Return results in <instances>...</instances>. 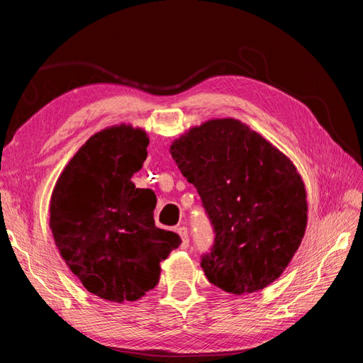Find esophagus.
<instances>
[{
	"instance_id": "34e87169",
	"label": "esophagus",
	"mask_w": 363,
	"mask_h": 363,
	"mask_svg": "<svg viewBox=\"0 0 363 363\" xmlns=\"http://www.w3.org/2000/svg\"><path fill=\"white\" fill-rule=\"evenodd\" d=\"M177 233L182 238V248H188V245H189V232H188V228H186V227H179L177 228Z\"/></svg>"
}]
</instances>
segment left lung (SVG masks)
<instances>
[{"label": "left lung", "mask_w": 363, "mask_h": 363, "mask_svg": "<svg viewBox=\"0 0 363 363\" xmlns=\"http://www.w3.org/2000/svg\"><path fill=\"white\" fill-rule=\"evenodd\" d=\"M171 155L213 225V245L201 256L208 281L242 295L277 280L307 223L304 183L294 163L233 118L191 128L172 142Z\"/></svg>", "instance_id": "8db88e82"}]
</instances>
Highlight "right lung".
<instances>
[{
  "label": "right lung",
  "instance_id": "add662e5",
  "mask_svg": "<svg viewBox=\"0 0 363 363\" xmlns=\"http://www.w3.org/2000/svg\"><path fill=\"white\" fill-rule=\"evenodd\" d=\"M148 138L131 125L98 131L75 152L54 186L50 227L60 256L103 300L136 301L159 283L160 262L177 233L155 224L156 195L131 182Z\"/></svg>",
  "mask_w": 363,
  "mask_h": 363
}]
</instances>
